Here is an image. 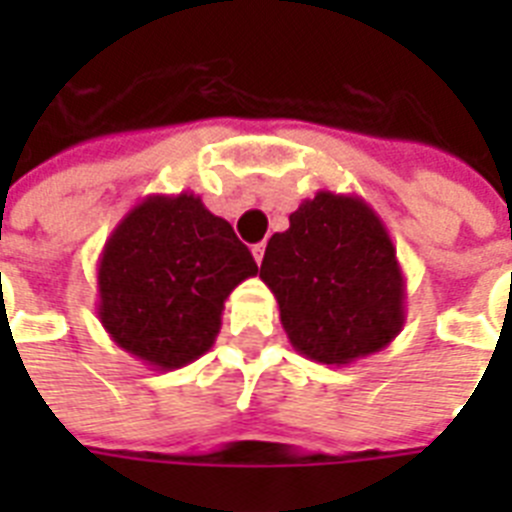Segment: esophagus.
<instances>
[{"mask_svg": "<svg viewBox=\"0 0 512 512\" xmlns=\"http://www.w3.org/2000/svg\"><path fill=\"white\" fill-rule=\"evenodd\" d=\"M263 255H265V244H255V247H252V257H255L257 265L263 263Z\"/></svg>", "mask_w": 512, "mask_h": 512, "instance_id": "1", "label": "esophagus"}]
</instances>
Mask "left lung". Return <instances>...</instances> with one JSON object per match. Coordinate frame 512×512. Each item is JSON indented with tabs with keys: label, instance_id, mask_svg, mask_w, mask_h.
<instances>
[{
	"label": "left lung",
	"instance_id": "8db88e82",
	"mask_svg": "<svg viewBox=\"0 0 512 512\" xmlns=\"http://www.w3.org/2000/svg\"><path fill=\"white\" fill-rule=\"evenodd\" d=\"M260 279L292 348L316 364H353L404 329V271L388 228L361 196L305 199L287 231L268 241Z\"/></svg>",
	"mask_w": 512,
	"mask_h": 512
}]
</instances>
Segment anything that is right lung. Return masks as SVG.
I'll use <instances>...</instances> for the list:
<instances>
[{"mask_svg": "<svg viewBox=\"0 0 512 512\" xmlns=\"http://www.w3.org/2000/svg\"><path fill=\"white\" fill-rule=\"evenodd\" d=\"M255 273L231 223L196 193H151L100 252L98 319L130 356L172 372L215 345L225 300Z\"/></svg>", "mask_w": 512, "mask_h": 512, "instance_id": "right-lung-1", "label": "right lung"}]
</instances>
